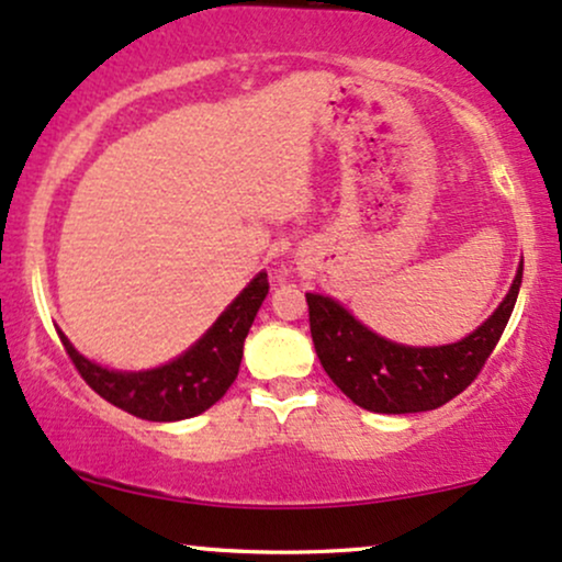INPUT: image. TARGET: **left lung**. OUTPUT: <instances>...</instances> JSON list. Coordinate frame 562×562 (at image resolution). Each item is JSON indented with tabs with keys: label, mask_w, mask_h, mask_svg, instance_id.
Returning a JSON list of instances; mask_svg holds the SVG:
<instances>
[{
	"label": "left lung",
	"mask_w": 562,
	"mask_h": 562,
	"mask_svg": "<svg viewBox=\"0 0 562 562\" xmlns=\"http://www.w3.org/2000/svg\"><path fill=\"white\" fill-rule=\"evenodd\" d=\"M524 263L499 308L460 344L436 348L398 346L367 330L340 303L306 293L308 327L330 380L353 404L380 415L438 409L479 378L505 333L520 290Z\"/></svg>",
	"instance_id": "left-lung-1"
}]
</instances>
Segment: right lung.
<instances>
[{
	"instance_id": "1",
	"label": "right lung",
	"mask_w": 562,
	"mask_h": 562,
	"mask_svg": "<svg viewBox=\"0 0 562 562\" xmlns=\"http://www.w3.org/2000/svg\"><path fill=\"white\" fill-rule=\"evenodd\" d=\"M269 293L267 274H256L250 285L229 303L227 312L190 351L171 364L147 372H115L83 359L63 333L60 340L79 375L94 393L128 415L153 423L187 420L214 406L240 370L243 344L256 312Z\"/></svg>"
}]
</instances>
